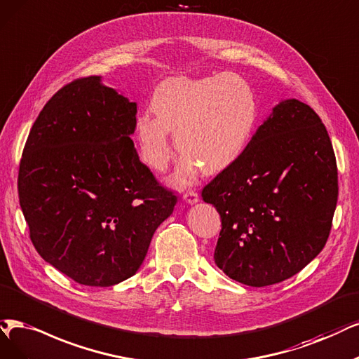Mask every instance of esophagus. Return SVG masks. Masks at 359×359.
Returning a JSON list of instances; mask_svg holds the SVG:
<instances>
[{
	"label": "esophagus",
	"instance_id": "1",
	"mask_svg": "<svg viewBox=\"0 0 359 359\" xmlns=\"http://www.w3.org/2000/svg\"><path fill=\"white\" fill-rule=\"evenodd\" d=\"M183 200L188 204H196L198 201H200V195H198L195 191H188L183 194Z\"/></svg>",
	"mask_w": 359,
	"mask_h": 359
}]
</instances>
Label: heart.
I'll use <instances>...</instances> for the list:
<instances>
[{
	"instance_id": "b5f03b06",
	"label": "heart",
	"mask_w": 359,
	"mask_h": 359,
	"mask_svg": "<svg viewBox=\"0 0 359 359\" xmlns=\"http://www.w3.org/2000/svg\"><path fill=\"white\" fill-rule=\"evenodd\" d=\"M151 109L155 118L144 114L136 123L140 156L152 170H165L172 133L183 154L171 179L179 187L194 183L201 167L213 175L233 164L247 149L259 115L253 88L235 74L168 78L156 87Z\"/></svg>"
}]
</instances>
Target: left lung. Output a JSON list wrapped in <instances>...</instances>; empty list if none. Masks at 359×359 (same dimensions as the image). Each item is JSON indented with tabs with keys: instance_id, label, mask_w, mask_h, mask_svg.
<instances>
[{
	"instance_id": "obj_1",
	"label": "left lung",
	"mask_w": 359,
	"mask_h": 359,
	"mask_svg": "<svg viewBox=\"0 0 359 359\" xmlns=\"http://www.w3.org/2000/svg\"><path fill=\"white\" fill-rule=\"evenodd\" d=\"M337 195L321 118L297 99L281 100L244 154L203 189L222 219L216 264L250 287L288 280L324 248Z\"/></svg>"
}]
</instances>
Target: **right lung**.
<instances>
[{"label": "right lung", "mask_w": 359, "mask_h": 359, "mask_svg": "<svg viewBox=\"0 0 359 359\" xmlns=\"http://www.w3.org/2000/svg\"><path fill=\"white\" fill-rule=\"evenodd\" d=\"M136 102L79 78L39 112L19 168L31 241L78 284L111 287L135 275L177 196L140 163Z\"/></svg>", "instance_id": "obj_1"}]
</instances>
